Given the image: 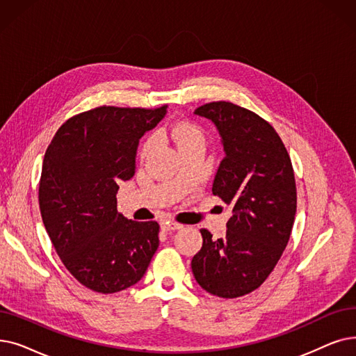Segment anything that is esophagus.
Returning <instances> with one entry per match:
<instances>
[{
    "label": "esophagus",
    "mask_w": 356,
    "mask_h": 356,
    "mask_svg": "<svg viewBox=\"0 0 356 356\" xmlns=\"http://www.w3.org/2000/svg\"><path fill=\"white\" fill-rule=\"evenodd\" d=\"M161 227H163V229H164V231H176V229L183 228V225H181V224L175 222V221H164V222L161 224Z\"/></svg>",
    "instance_id": "1"
}]
</instances>
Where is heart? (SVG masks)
<instances>
[{
    "instance_id": "1",
    "label": "heart",
    "mask_w": 356,
    "mask_h": 356,
    "mask_svg": "<svg viewBox=\"0 0 356 356\" xmlns=\"http://www.w3.org/2000/svg\"><path fill=\"white\" fill-rule=\"evenodd\" d=\"M159 135L161 136H168L170 140H172L177 148L191 144L193 141H204V136L200 129L193 125V123L189 122H173V123H168V125L163 127L159 131ZM154 147V140L152 138H148V140L144 143L143 145V157L148 156V154L152 151Z\"/></svg>"
}]
</instances>
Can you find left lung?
Masks as SVG:
<instances>
[{"label": "left lung", "instance_id": "1", "mask_svg": "<svg viewBox=\"0 0 356 356\" xmlns=\"http://www.w3.org/2000/svg\"><path fill=\"white\" fill-rule=\"evenodd\" d=\"M195 115L209 119L225 157L212 193L233 209L224 238L202 228L192 259L196 282L221 298L245 296L266 281L288 244L297 212V188L288 151L269 122L229 102H212Z\"/></svg>", "mask_w": 356, "mask_h": 356}]
</instances>
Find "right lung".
I'll use <instances>...</instances> for the list:
<instances>
[{
    "label": "right lung",
    "instance_id": "right-lung-1",
    "mask_svg": "<svg viewBox=\"0 0 356 356\" xmlns=\"http://www.w3.org/2000/svg\"><path fill=\"white\" fill-rule=\"evenodd\" d=\"M165 109L96 107L68 119L44 152L39 183L44 228L65 268L91 291L113 293L135 285L159 249L160 225L125 218L116 193L135 175L141 136Z\"/></svg>",
    "mask_w": 356,
    "mask_h": 356
}]
</instances>
